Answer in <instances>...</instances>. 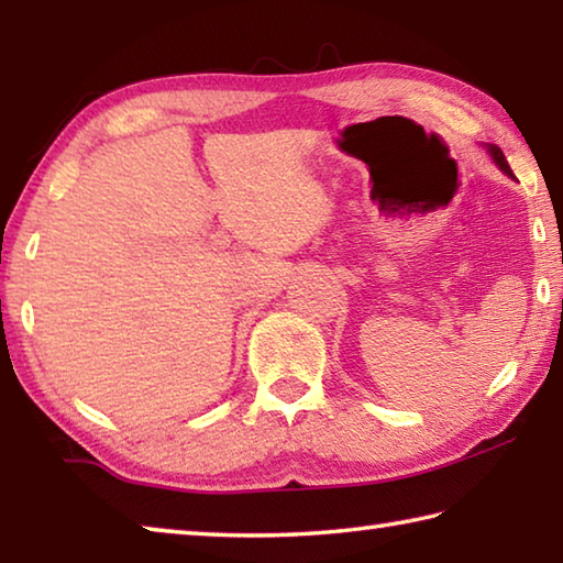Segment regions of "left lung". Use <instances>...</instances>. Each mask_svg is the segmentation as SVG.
Wrapping results in <instances>:
<instances>
[{
  "label": "left lung",
  "instance_id": "1",
  "mask_svg": "<svg viewBox=\"0 0 563 563\" xmlns=\"http://www.w3.org/2000/svg\"><path fill=\"white\" fill-rule=\"evenodd\" d=\"M492 151V156H494V161H497V166L504 170V174L507 176H511L514 178V174H511V168H509V164H507V158H504V154H501V148L499 146H492L489 148Z\"/></svg>",
  "mask_w": 563,
  "mask_h": 563
}]
</instances>
